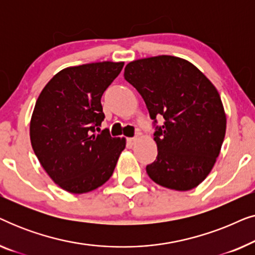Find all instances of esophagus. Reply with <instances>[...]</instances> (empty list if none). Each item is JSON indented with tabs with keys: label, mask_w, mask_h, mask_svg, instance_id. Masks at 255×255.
I'll return each mask as SVG.
<instances>
[{
	"label": "esophagus",
	"mask_w": 255,
	"mask_h": 255,
	"mask_svg": "<svg viewBox=\"0 0 255 255\" xmlns=\"http://www.w3.org/2000/svg\"><path fill=\"white\" fill-rule=\"evenodd\" d=\"M135 140H137V137H133V138H128V142L130 145H133L134 142H135Z\"/></svg>",
	"instance_id": "esophagus-1"
}]
</instances>
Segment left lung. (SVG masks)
Here are the masks:
<instances>
[{"instance_id": "left-lung-1", "label": "left lung", "mask_w": 255, "mask_h": 255, "mask_svg": "<svg viewBox=\"0 0 255 255\" xmlns=\"http://www.w3.org/2000/svg\"><path fill=\"white\" fill-rule=\"evenodd\" d=\"M124 78L145 101L158 155L146 166L160 186L179 191L197 187L211 172L225 137L221 96L207 76L184 59L158 55L127 65ZM162 116L164 124L156 126Z\"/></svg>"}]
</instances>
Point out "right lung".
<instances>
[{
    "instance_id": "add662e5",
    "label": "right lung",
    "mask_w": 255,
    "mask_h": 255,
    "mask_svg": "<svg viewBox=\"0 0 255 255\" xmlns=\"http://www.w3.org/2000/svg\"><path fill=\"white\" fill-rule=\"evenodd\" d=\"M124 62L65 68L38 97L30 123L31 145L48 176L73 194L92 191L113 175L125 138L96 133L104 120L101 97Z\"/></svg>"
}]
</instances>
